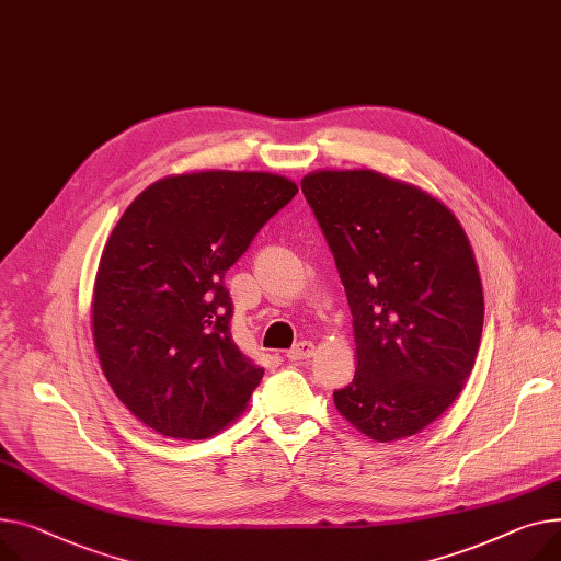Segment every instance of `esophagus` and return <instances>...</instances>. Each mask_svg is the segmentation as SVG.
I'll list each match as a JSON object with an SVG mask.
<instances>
[{
  "instance_id": "1",
  "label": "esophagus",
  "mask_w": 561,
  "mask_h": 561,
  "mask_svg": "<svg viewBox=\"0 0 561 561\" xmlns=\"http://www.w3.org/2000/svg\"><path fill=\"white\" fill-rule=\"evenodd\" d=\"M313 352H316V345H313L311 341H300L295 347H290V350L286 352V358L293 360V363H300V360L311 358Z\"/></svg>"
}]
</instances>
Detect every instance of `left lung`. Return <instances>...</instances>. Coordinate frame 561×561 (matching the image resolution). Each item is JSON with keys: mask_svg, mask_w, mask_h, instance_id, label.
Wrapping results in <instances>:
<instances>
[{"mask_svg": "<svg viewBox=\"0 0 561 561\" xmlns=\"http://www.w3.org/2000/svg\"><path fill=\"white\" fill-rule=\"evenodd\" d=\"M302 192L335 259L356 341L339 413L377 442L424 431L460 394L482 333V284L458 218L377 171H316Z\"/></svg>", "mask_w": 561, "mask_h": 561, "instance_id": "8db88e82", "label": "left lung"}]
</instances>
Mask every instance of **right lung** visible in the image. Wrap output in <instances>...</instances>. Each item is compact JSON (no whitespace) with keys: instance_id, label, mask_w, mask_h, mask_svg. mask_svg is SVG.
<instances>
[{"instance_id":"right-lung-1","label":"right lung","mask_w":561,"mask_h":561,"mask_svg":"<svg viewBox=\"0 0 561 561\" xmlns=\"http://www.w3.org/2000/svg\"><path fill=\"white\" fill-rule=\"evenodd\" d=\"M297 194L288 178L201 171L153 182L112 230L94 279L101 369L130 413L175 439L234 422L264 369L234 343L226 273Z\"/></svg>"}]
</instances>
